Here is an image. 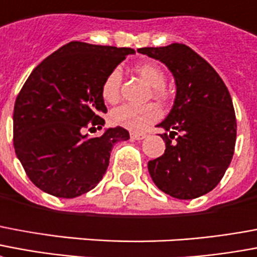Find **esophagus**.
I'll return each instance as SVG.
<instances>
[{
	"label": "esophagus",
	"mask_w": 257,
	"mask_h": 257,
	"mask_svg": "<svg viewBox=\"0 0 257 257\" xmlns=\"http://www.w3.org/2000/svg\"><path fill=\"white\" fill-rule=\"evenodd\" d=\"M147 138V135L146 134H139V132H132L131 134V139L132 140H143V139Z\"/></svg>",
	"instance_id": "esophagus-1"
}]
</instances>
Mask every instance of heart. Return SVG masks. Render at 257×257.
<instances>
[{
  "label": "heart",
  "mask_w": 257,
  "mask_h": 257,
  "mask_svg": "<svg viewBox=\"0 0 257 257\" xmlns=\"http://www.w3.org/2000/svg\"><path fill=\"white\" fill-rule=\"evenodd\" d=\"M136 72L154 87V94L157 96H163V84H165V75L162 69L157 64H140L136 66ZM121 70L118 68L110 70L109 75L104 77L102 83V98L107 103L114 104L119 100V87H121ZM161 117V109L157 104L147 103L135 106V104H122L114 109L110 114V119L114 125L121 128L139 132L147 128L150 123L155 122Z\"/></svg>",
  "instance_id": "heart-1"
}]
</instances>
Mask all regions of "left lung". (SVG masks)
Instances as JSON below:
<instances>
[{
    "instance_id": "left-lung-1",
    "label": "left lung",
    "mask_w": 257,
    "mask_h": 257,
    "mask_svg": "<svg viewBox=\"0 0 257 257\" xmlns=\"http://www.w3.org/2000/svg\"><path fill=\"white\" fill-rule=\"evenodd\" d=\"M172 72L176 98L157 126L166 144L162 157L148 162L154 184L176 199L206 195L219 184L234 154L237 122L231 96L215 69L191 47L172 43L142 47Z\"/></svg>"
}]
</instances>
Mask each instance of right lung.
<instances>
[{"mask_svg": "<svg viewBox=\"0 0 257 257\" xmlns=\"http://www.w3.org/2000/svg\"><path fill=\"white\" fill-rule=\"evenodd\" d=\"M128 54L134 49L69 42L28 76L13 110V144L39 189L72 199L103 178L113 146L128 140L129 132L115 126L94 138L84 129L90 121L104 125L102 83Z\"/></svg>", "mask_w": 257, "mask_h": 257, "instance_id": "1", "label": "right lung"}]
</instances>
